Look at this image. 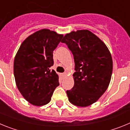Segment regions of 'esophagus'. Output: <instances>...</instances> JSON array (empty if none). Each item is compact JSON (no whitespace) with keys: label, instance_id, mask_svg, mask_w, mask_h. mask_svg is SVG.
<instances>
[{"label":"esophagus","instance_id":"obj_1","mask_svg":"<svg viewBox=\"0 0 130 130\" xmlns=\"http://www.w3.org/2000/svg\"><path fill=\"white\" fill-rule=\"evenodd\" d=\"M66 75H67V73H66V72H64V73H62L63 76H66Z\"/></svg>","mask_w":130,"mask_h":130}]
</instances>
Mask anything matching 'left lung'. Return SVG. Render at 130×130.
<instances>
[{
  "instance_id": "8db88e82",
  "label": "left lung",
  "mask_w": 130,
  "mask_h": 130,
  "mask_svg": "<svg viewBox=\"0 0 130 130\" xmlns=\"http://www.w3.org/2000/svg\"><path fill=\"white\" fill-rule=\"evenodd\" d=\"M75 62L74 86L69 101L79 107L94 104L106 91L112 72L111 55L105 43L88 30L71 32L63 38Z\"/></svg>"
}]
</instances>
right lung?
<instances>
[{"label": "right lung", "mask_w": 130, "mask_h": 130, "mask_svg": "<svg viewBox=\"0 0 130 130\" xmlns=\"http://www.w3.org/2000/svg\"><path fill=\"white\" fill-rule=\"evenodd\" d=\"M62 34L42 29L23 41L16 54L13 73L18 90L25 100L36 106L48 104L55 88L59 85L58 76L51 70L53 51Z\"/></svg>", "instance_id": "add662e5"}]
</instances>
